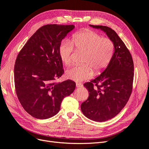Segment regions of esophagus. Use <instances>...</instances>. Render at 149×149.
Wrapping results in <instances>:
<instances>
[{"instance_id": "obj_1", "label": "esophagus", "mask_w": 149, "mask_h": 149, "mask_svg": "<svg viewBox=\"0 0 149 149\" xmlns=\"http://www.w3.org/2000/svg\"><path fill=\"white\" fill-rule=\"evenodd\" d=\"M76 88H81V87H83V84H82L81 83H76Z\"/></svg>"}]
</instances>
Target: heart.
<instances>
[{
    "instance_id": "1",
    "label": "heart",
    "mask_w": 149,
    "mask_h": 149,
    "mask_svg": "<svg viewBox=\"0 0 149 149\" xmlns=\"http://www.w3.org/2000/svg\"><path fill=\"white\" fill-rule=\"evenodd\" d=\"M74 45L78 50L86 51L83 65H76L66 71V76L70 79L77 82L87 80L94 75L91 66L97 71H101L109 65L114 52V45L107 38L92 30L74 34L72 41L65 39L59 47V56L62 62L66 66L73 61Z\"/></svg>"
}]
</instances>
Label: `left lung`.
I'll use <instances>...</instances> for the list:
<instances>
[{"instance_id": "8db88e82", "label": "left lung", "mask_w": 149, "mask_h": 149, "mask_svg": "<svg viewBox=\"0 0 149 149\" xmlns=\"http://www.w3.org/2000/svg\"><path fill=\"white\" fill-rule=\"evenodd\" d=\"M106 33L114 45L110 63L99 76L84 84L89 97L81 109L88 118L102 122L117 115L127 104L132 90L134 63L125 43L111 28L101 25H89Z\"/></svg>"}]
</instances>
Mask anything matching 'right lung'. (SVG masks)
Segmentation results:
<instances>
[{"label":"right lung","instance_id":"add662e5","mask_svg":"<svg viewBox=\"0 0 149 149\" xmlns=\"http://www.w3.org/2000/svg\"><path fill=\"white\" fill-rule=\"evenodd\" d=\"M74 25L47 24L31 37L15 61L14 79L18 99L24 110L40 120L55 115L65 97L72 94L71 80L55 83L64 73L59 56L61 41Z\"/></svg>","mask_w":149,"mask_h":149}]
</instances>
